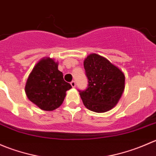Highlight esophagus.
<instances>
[{
	"mask_svg": "<svg viewBox=\"0 0 156 156\" xmlns=\"http://www.w3.org/2000/svg\"><path fill=\"white\" fill-rule=\"evenodd\" d=\"M71 85H72V87H75V86H76V83H75V81H72V82H71Z\"/></svg>",
	"mask_w": 156,
	"mask_h": 156,
	"instance_id": "esophagus-1",
	"label": "esophagus"
}]
</instances>
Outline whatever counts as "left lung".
I'll use <instances>...</instances> for the list:
<instances>
[{"mask_svg":"<svg viewBox=\"0 0 156 156\" xmlns=\"http://www.w3.org/2000/svg\"><path fill=\"white\" fill-rule=\"evenodd\" d=\"M88 79L85 90H79L85 107L95 112L109 111L119 103L125 90L123 72L106 58L91 53L84 60Z\"/></svg>","mask_w":156,"mask_h":156,"instance_id":"1","label":"left lung"}]
</instances>
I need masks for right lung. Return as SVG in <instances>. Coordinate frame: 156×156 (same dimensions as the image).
I'll return each mask as SVG.
<instances>
[{
    "label": "right lung",
    "instance_id": "right-lung-1",
    "mask_svg": "<svg viewBox=\"0 0 156 156\" xmlns=\"http://www.w3.org/2000/svg\"><path fill=\"white\" fill-rule=\"evenodd\" d=\"M72 88L58 70V62L44 57L33 68L26 81L25 91L28 99L44 111H53L63 103L66 91Z\"/></svg>",
    "mask_w": 156,
    "mask_h": 156
}]
</instances>
